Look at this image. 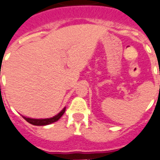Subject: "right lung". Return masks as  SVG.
<instances>
[{"label":"right lung","mask_w":160,"mask_h":160,"mask_svg":"<svg viewBox=\"0 0 160 160\" xmlns=\"http://www.w3.org/2000/svg\"><path fill=\"white\" fill-rule=\"evenodd\" d=\"M65 109H66V107L63 108V110L61 111L60 112H58L57 115H55L54 117H53V118L35 119V118H27V117H24V116H22V118H24L28 122L32 124V125H35V126H46V125H49V124L53 123V122H57L62 116L64 115V112H65Z\"/></svg>","instance_id":"add662e5"}]
</instances>
